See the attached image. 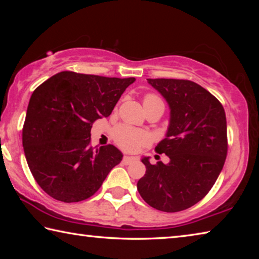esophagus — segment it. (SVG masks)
<instances>
[{"mask_svg":"<svg viewBox=\"0 0 259 259\" xmlns=\"http://www.w3.org/2000/svg\"><path fill=\"white\" fill-rule=\"evenodd\" d=\"M136 160V157L134 156H129V155H124L123 156V160H122V162H123L124 164H130L133 163V162Z\"/></svg>","mask_w":259,"mask_h":259,"instance_id":"obj_1","label":"esophagus"}]
</instances>
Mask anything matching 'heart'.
Wrapping results in <instances>:
<instances>
[{
    "instance_id": "1",
    "label": "heart",
    "mask_w": 259,
    "mask_h": 259,
    "mask_svg": "<svg viewBox=\"0 0 259 259\" xmlns=\"http://www.w3.org/2000/svg\"><path fill=\"white\" fill-rule=\"evenodd\" d=\"M153 100H161L154 95H147L144 103L153 102ZM114 138L116 143L125 151L134 152L137 151L139 147L150 142V136L143 130L131 128L129 125H120L114 131Z\"/></svg>"
}]
</instances>
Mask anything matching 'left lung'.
<instances>
[{
    "instance_id": "8db88e82",
    "label": "left lung",
    "mask_w": 259,
    "mask_h": 259,
    "mask_svg": "<svg viewBox=\"0 0 259 259\" xmlns=\"http://www.w3.org/2000/svg\"><path fill=\"white\" fill-rule=\"evenodd\" d=\"M170 109L165 138L155 150L169 156L168 163L151 164L143 156L146 172L137 190L151 207L177 212L192 207L211 190L227 154L224 107L217 98L188 80L147 78Z\"/></svg>"
}]
</instances>
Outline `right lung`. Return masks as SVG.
Listing matches in <instances>:
<instances>
[{
  "mask_svg": "<svg viewBox=\"0 0 259 259\" xmlns=\"http://www.w3.org/2000/svg\"><path fill=\"white\" fill-rule=\"evenodd\" d=\"M135 77L117 78L60 72L32 94L23 146L35 181L63 202L83 201L102 186L122 161L115 146H90L94 122L111 115Z\"/></svg>",
  "mask_w": 259,
  "mask_h": 259,
  "instance_id": "1",
  "label": "right lung"
}]
</instances>
